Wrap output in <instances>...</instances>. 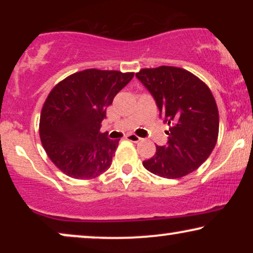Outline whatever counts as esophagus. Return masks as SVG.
Instances as JSON below:
<instances>
[{"mask_svg":"<svg viewBox=\"0 0 253 253\" xmlns=\"http://www.w3.org/2000/svg\"><path fill=\"white\" fill-rule=\"evenodd\" d=\"M126 139H128V140L132 141V143H140V141L143 140V139H141L140 136H138V135H135V134L126 135Z\"/></svg>","mask_w":253,"mask_h":253,"instance_id":"34e87169","label":"esophagus"}]
</instances>
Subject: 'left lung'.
I'll return each instance as SVG.
<instances>
[{
    "instance_id": "1",
    "label": "left lung",
    "mask_w": 253,
    "mask_h": 253,
    "mask_svg": "<svg viewBox=\"0 0 253 253\" xmlns=\"http://www.w3.org/2000/svg\"><path fill=\"white\" fill-rule=\"evenodd\" d=\"M135 76L155 97L169 126L167 146H156L144 168L163 178H181L211 156L219 135V110L203 81L176 66L141 69Z\"/></svg>"
}]
</instances>
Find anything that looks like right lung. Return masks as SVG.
Returning <instances> with one entry per match:
<instances>
[{
	"instance_id": "obj_1",
	"label": "right lung",
	"mask_w": 253,
	"mask_h": 253,
	"mask_svg": "<svg viewBox=\"0 0 253 253\" xmlns=\"http://www.w3.org/2000/svg\"><path fill=\"white\" fill-rule=\"evenodd\" d=\"M133 76V72L86 69L51 90L40 114V140L65 175L91 179L109 169L119 140L101 133V123L107 107Z\"/></svg>"
}]
</instances>
